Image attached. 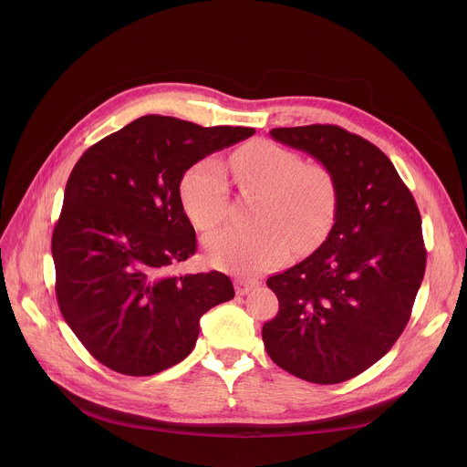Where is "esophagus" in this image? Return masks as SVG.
Here are the masks:
<instances>
[{
	"instance_id": "obj_1",
	"label": "esophagus",
	"mask_w": 467,
	"mask_h": 467,
	"mask_svg": "<svg viewBox=\"0 0 467 467\" xmlns=\"http://www.w3.org/2000/svg\"><path fill=\"white\" fill-rule=\"evenodd\" d=\"M254 286H258V281H254V279H234V290L238 296H245Z\"/></svg>"
}]
</instances>
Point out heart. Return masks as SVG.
Returning <instances> with one entry per match:
<instances>
[{"instance_id":"heart-1","label":"heart","mask_w":467,"mask_h":467,"mask_svg":"<svg viewBox=\"0 0 467 467\" xmlns=\"http://www.w3.org/2000/svg\"><path fill=\"white\" fill-rule=\"evenodd\" d=\"M231 171L245 197H258L253 229H227L207 240L218 268L256 275L285 264L294 247H314L330 229L338 207V184L321 161L301 157L274 142H254L231 157ZM184 213L199 231H214L229 216V182L223 166L207 159L181 182Z\"/></svg>"}]
</instances>
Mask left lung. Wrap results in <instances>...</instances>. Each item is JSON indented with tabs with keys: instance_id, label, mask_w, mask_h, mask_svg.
<instances>
[{
	"instance_id": "8db88e82",
	"label": "left lung",
	"mask_w": 467,
	"mask_h": 467,
	"mask_svg": "<svg viewBox=\"0 0 467 467\" xmlns=\"http://www.w3.org/2000/svg\"><path fill=\"white\" fill-rule=\"evenodd\" d=\"M270 135L332 170L338 207L327 240L265 281L279 312L262 327L264 348L303 380L338 384L380 360L410 319L427 264L421 216L391 161L366 139L328 123Z\"/></svg>"
}]
</instances>
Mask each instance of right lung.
<instances>
[{"label": "right lung", "mask_w": 467, "mask_h": 467, "mask_svg": "<svg viewBox=\"0 0 467 467\" xmlns=\"http://www.w3.org/2000/svg\"><path fill=\"white\" fill-rule=\"evenodd\" d=\"M251 127H202L148 114L112 132L74 166L53 229L58 308L87 351L130 377L190 355L199 317L234 297L222 272L170 275L197 249L181 181Z\"/></svg>", "instance_id": "add662e5"}]
</instances>
